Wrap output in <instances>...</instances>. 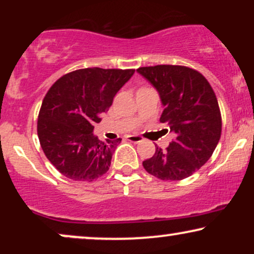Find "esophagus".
<instances>
[{"label":"esophagus","mask_w":254,"mask_h":254,"mask_svg":"<svg viewBox=\"0 0 254 254\" xmlns=\"http://www.w3.org/2000/svg\"><path fill=\"white\" fill-rule=\"evenodd\" d=\"M127 141L132 142V143H139V142L143 141V138H142V137L138 136V135H127Z\"/></svg>","instance_id":"esophagus-1"}]
</instances>
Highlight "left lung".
I'll return each mask as SVG.
<instances>
[{"label": "left lung", "mask_w": 254, "mask_h": 254, "mask_svg": "<svg viewBox=\"0 0 254 254\" xmlns=\"http://www.w3.org/2000/svg\"><path fill=\"white\" fill-rule=\"evenodd\" d=\"M160 95L161 123L174 135L167 149L156 147L143 161L151 176L161 180L190 177L210 159L220 141L221 112L210 83L200 72L183 65L143 66L137 69Z\"/></svg>", "instance_id": "1"}]
</instances>
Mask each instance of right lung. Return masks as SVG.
Here are the masks:
<instances>
[{"instance_id": "1", "label": "right lung", "mask_w": 254, "mask_h": 254, "mask_svg": "<svg viewBox=\"0 0 254 254\" xmlns=\"http://www.w3.org/2000/svg\"><path fill=\"white\" fill-rule=\"evenodd\" d=\"M133 72L80 69L64 75L46 93L38 116V137L44 154L64 177L93 182L109 171L122 138L100 141L93 133L94 125Z\"/></svg>"}]
</instances>
